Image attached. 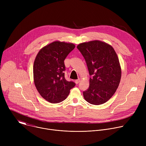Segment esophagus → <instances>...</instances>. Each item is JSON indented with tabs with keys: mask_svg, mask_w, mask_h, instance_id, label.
Segmentation results:
<instances>
[{
	"mask_svg": "<svg viewBox=\"0 0 146 146\" xmlns=\"http://www.w3.org/2000/svg\"><path fill=\"white\" fill-rule=\"evenodd\" d=\"M79 82H80V79H78V80H75V83L76 84H78V83H79Z\"/></svg>",
	"mask_w": 146,
	"mask_h": 146,
	"instance_id": "obj_1",
	"label": "esophagus"
}]
</instances>
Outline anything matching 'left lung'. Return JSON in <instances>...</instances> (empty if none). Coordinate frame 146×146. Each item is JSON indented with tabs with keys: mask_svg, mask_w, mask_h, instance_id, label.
<instances>
[{
	"mask_svg": "<svg viewBox=\"0 0 146 146\" xmlns=\"http://www.w3.org/2000/svg\"><path fill=\"white\" fill-rule=\"evenodd\" d=\"M84 58L89 71L90 87L83 92L85 100L94 105L109 100L115 92L121 69L114 48L99 40L82 43L77 47Z\"/></svg>",
	"mask_w": 146,
	"mask_h": 146,
	"instance_id": "obj_1",
	"label": "left lung"
}]
</instances>
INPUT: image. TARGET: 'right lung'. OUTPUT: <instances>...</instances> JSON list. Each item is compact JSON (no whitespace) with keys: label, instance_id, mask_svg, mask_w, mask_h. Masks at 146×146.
Segmentation results:
<instances>
[{"label":"right lung","instance_id":"add662e5","mask_svg":"<svg viewBox=\"0 0 146 146\" xmlns=\"http://www.w3.org/2000/svg\"><path fill=\"white\" fill-rule=\"evenodd\" d=\"M75 48L72 43L54 41L41 48L33 64L34 82L44 99L52 103L64 100L76 84L65 78L64 60Z\"/></svg>","mask_w":146,"mask_h":146}]
</instances>
